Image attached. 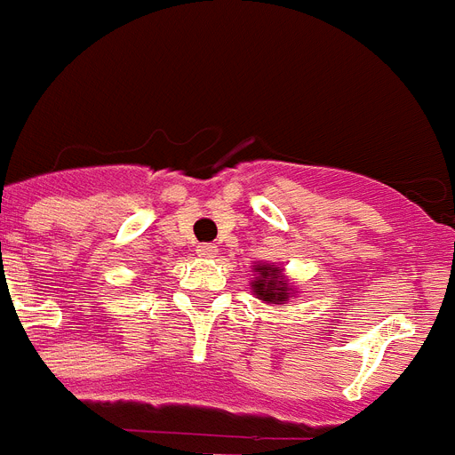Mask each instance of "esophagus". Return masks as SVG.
I'll list each match as a JSON object with an SVG mask.
<instances>
[{
  "instance_id": "34e87169",
  "label": "esophagus",
  "mask_w": 455,
  "mask_h": 455,
  "mask_svg": "<svg viewBox=\"0 0 455 455\" xmlns=\"http://www.w3.org/2000/svg\"><path fill=\"white\" fill-rule=\"evenodd\" d=\"M216 253H219V249H216L213 243H200V246H197V255H200V258H216Z\"/></svg>"
}]
</instances>
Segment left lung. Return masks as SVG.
<instances>
[{"mask_svg": "<svg viewBox=\"0 0 455 455\" xmlns=\"http://www.w3.org/2000/svg\"><path fill=\"white\" fill-rule=\"evenodd\" d=\"M251 291H253L255 298L272 304V307L288 304V299L298 295V288L288 283L283 269L274 262H255Z\"/></svg>", "mask_w": 455, "mask_h": 455, "instance_id": "8db88e82", "label": "left lung"}]
</instances>
